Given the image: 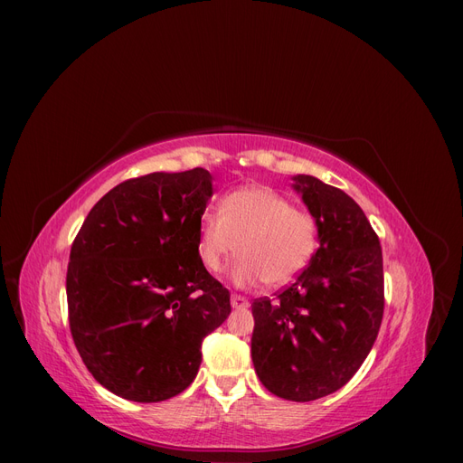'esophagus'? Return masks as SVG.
<instances>
[{
  "label": "esophagus",
  "mask_w": 463,
  "mask_h": 463,
  "mask_svg": "<svg viewBox=\"0 0 463 463\" xmlns=\"http://www.w3.org/2000/svg\"><path fill=\"white\" fill-rule=\"evenodd\" d=\"M232 307L233 309H247L249 301L243 296H232Z\"/></svg>",
  "instance_id": "obj_1"
}]
</instances>
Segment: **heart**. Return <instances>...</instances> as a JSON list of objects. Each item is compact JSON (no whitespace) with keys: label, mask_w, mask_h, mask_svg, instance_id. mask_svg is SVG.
<instances>
[{"label":"heart","mask_w":463,"mask_h":463,"mask_svg":"<svg viewBox=\"0 0 463 463\" xmlns=\"http://www.w3.org/2000/svg\"><path fill=\"white\" fill-rule=\"evenodd\" d=\"M199 257L206 270L218 272L240 249L232 266L237 286L264 282L279 288L296 279L317 253L318 223L305 208L270 187L250 185L228 193L220 213L206 210L199 222Z\"/></svg>","instance_id":"b5f03b06"}]
</instances>
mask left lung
<instances>
[{
	"label": "left lung",
	"instance_id": "obj_1",
	"mask_svg": "<svg viewBox=\"0 0 463 463\" xmlns=\"http://www.w3.org/2000/svg\"><path fill=\"white\" fill-rule=\"evenodd\" d=\"M293 181L317 218L320 247L276 299L250 305V357L274 396L311 402L340 390L371 352L384 313L383 249L349 194L313 175Z\"/></svg>",
	"mask_w": 463,
	"mask_h": 463
}]
</instances>
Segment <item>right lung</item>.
<instances>
[{"mask_svg": "<svg viewBox=\"0 0 463 463\" xmlns=\"http://www.w3.org/2000/svg\"><path fill=\"white\" fill-rule=\"evenodd\" d=\"M213 175L154 172L98 201L71 245L67 307L77 352L116 396L164 402L199 373L206 335L232 313L230 291L199 257Z\"/></svg>", "mask_w": 463, "mask_h": 463, "instance_id": "obj_1", "label": "right lung"}]
</instances>
